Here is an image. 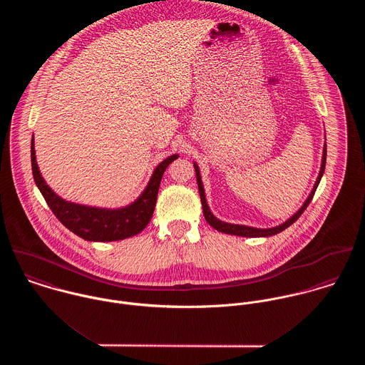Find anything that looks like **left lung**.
<instances>
[{
    "label": "left lung",
    "instance_id": "left-lung-1",
    "mask_svg": "<svg viewBox=\"0 0 365 365\" xmlns=\"http://www.w3.org/2000/svg\"><path fill=\"white\" fill-rule=\"evenodd\" d=\"M324 165H326V145L323 148V157H322V167H320V171H319V177L313 185L312 192L309 194L308 200L305 201V204L302 205V208L299 209L295 215H292L288 220H285L284 223H281L279 226H275V227H271V229H257V227H252V226H245V225H233V223H226V222H222L219 219H216L210 209H209L208 204H207V200H205V192H204V187H202V181H201V174H200V168L197 164H194L195 167V174H197V182H198V190H200V195H201V202H202V209H204V216L207 219L209 225L222 232V233H227V235H235V236H243V237H268V236H272V235H277L282 230H285L287 227H289L304 212L305 209L308 208V205L311 204L312 201L313 195H314V191L320 182V178L324 173Z\"/></svg>",
    "mask_w": 365,
    "mask_h": 365
}]
</instances>
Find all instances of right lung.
Returning <instances> with one entry per match:
<instances>
[{
	"instance_id": "obj_1",
	"label": "right lung",
	"mask_w": 365,
	"mask_h": 365,
	"mask_svg": "<svg viewBox=\"0 0 365 365\" xmlns=\"http://www.w3.org/2000/svg\"><path fill=\"white\" fill-rule=\"evenodd\" d=\"M175 158H178V155L167 157L157 165L146 190L133 204L119 209L93 208L67 202L53 192L52 188L41 175L34 139L31 145L34 178L46 204L70 232L88 242H115L140 233L153 216L161 177L168 164Z\"/></svg>"
}]
</instances>
